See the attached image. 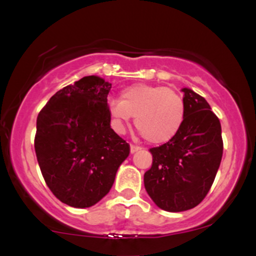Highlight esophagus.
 <instances>
[{
  "label": "esophagus",
  "mask_w": 256,
  "mask_h": 256,
  "mask_svg": "<svg viewBox=\"0 0 256 256\" xmlns=\"http://www.w3.org/2000/svg\"><path fill=\"white\" fill-rule=\"evenodd\" d=\"M138 150H140V146H134V144L130 146V152H131V154H134V152H138Z\"/></svg>",
  "instance_id": "esophagus-1"
}]
</instances>
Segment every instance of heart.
Masks as SVG:
<instances>
[{
  "mask_svg": "<svg viewBox=\"0 0 256 256\" xmlns=\"http://www.w3.org/2000/svg\"><path fill=\"white\" fill-rule=\"evenodd\" d=\"M112 125L122 132L131 116L134 125L152 144H164L173 140L185 118L184 100L177 91L149 84H134L120 92L119 100L108 102Z\"/></svg>",
  "mask_w": 256,
  "mask_h": 256,
  "instance_id": "b5f03b06",
  "label": "heart"
}]
</instances>
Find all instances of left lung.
<instances>
[{"mask_svg": "<svg viewBox=\"0 0 256 256\" xmlns=\"http://www.w3.org/2000/svg\"><path fill=\"white\" fill-rule=\"evenodd\" d=\"M185 118L173 140L152 148V165L144 186L154 204L167 212H183L206 198L222 156V126L208 102L183 88Z\"/></svg>", "mask_w": 256, "mask_h": 256, "instance_id": "8db88e82", "label": "left lung"}]
</instances>
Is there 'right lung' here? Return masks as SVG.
<instances>
[{"instance_id": "add662e5", "label": "right lung", "mask_w": 256, "mask_h": 256, "mask_svg": "<svg viewBox=\"0 0 256 256\" xmlns=\"http://www.w3.org/2000/svg\"><path fill=\"white\" fill-rule=\"evenodd\" d=\"M112 84L86 76L58 90L37 116L38 165L52 192L76 208L96 204L110 192L130 146L110 128Z\"/></svg>"}]
</instances>
